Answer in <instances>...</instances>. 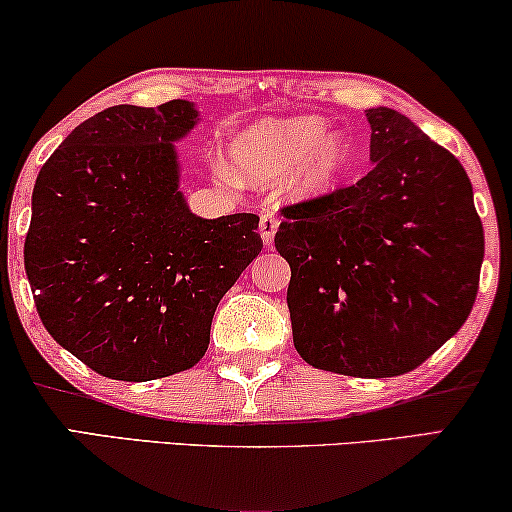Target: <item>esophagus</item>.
I'll return each instance as SVG.
<instances>
[{
  "mask_svg": "<svg viewBox=\"0 0 512 512\" xmlns=\"http://www.w3.org/2000/svg\"><path fill=\"white\" fill-rule=\"evenodd\" d=\"M279 219L272 212H263L261 214V223H258V230H261V237L265 242V247H272V240H275Z\"/></svg>",
  "mask_w": 512,
  "mask_h": 512,
  "instance_id": "esophagus-1",
  "label": "esophagus"
}]
</instances>
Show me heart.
<instances>
[{
	"label": "heart",
	"instance_id": "heart-1",
	"mask_svg": "<svg viewBox=\"0 0 512 512\" xmlns=\"http://www.w3.org/2000/svg\"><path fill=\"white\" fill-rule=\"evenodd\" d=\"M326 132L328 123L319 116L270 118L251 125L233 142L237 172L254 184H268L298 169V191H324L345 170L352 153L347 139H326Z\"/></svg>",
	"mask_w": 512,
	"mask_h": 512
}]
</instances>
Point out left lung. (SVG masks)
Masks as SVG:
<instances>
[{"label":"left lung","instance_id":"1","mask_svg":"<svg viewBox=\"0 0 512 512\" xmlns=\"http://www.w3.org/2000/svg\"><path fill=\"white\" fill-rule=\"evenodd\" d=\"M373 170L282 207L293 345L319 370L410 373L464 326L485 258L471 179L394 109H368Z\"/></svg>","mask_w":512,"mask_h":512}]
</instances>
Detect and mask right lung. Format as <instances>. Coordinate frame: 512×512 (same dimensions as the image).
<instances>
[{"mask_svg": "<svg viewBox=\"0 0 512 512\" xmlns=\"http://www.w3.org/2000/svg\"><path fill=\"white\" fill-rule=\"evenodd\" d=\"M191 102L118 104L74 128L41 167L25 272L41 324L109 380L193 368L219 300L261 254L256 214L200 219L179 193Z\"/></svg>", "mask_w": 512, "mask_h": 512, "instance_id": "right-lung-1", "label": "right lung"}]
</instances>
